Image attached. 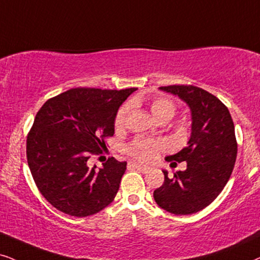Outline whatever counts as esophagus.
<instances>
[{"label": "esophagus", "instance_id": "obj_1", "mask_svg": "<svg viewBox=\"0 0 260 260\" xmlns=\"http://www.w3.org/2000/svg\"><path fill=\"white\" fill-rule=\"evenodd\" d=\"M129 167H133V168H136L140 172H142V173H148L149 172L150 168L149 167H146V166H142V165L137 164V162H129Z\"/></svg>", "mask_w": 260, "mask_h": 260}]
</instances>
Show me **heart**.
<instances>
[{
	"label": "heart",
	"mask_w": 260,
	"mask_h": 260,
	"mask_svg": "<svg viewBox=\"0 0 260 260\" xmlns=\"http://www.w3.org/2000/svg\"><path fill=\"white\" fill-rule=\"evenodd\" d=\"M129 111L130 104H125L118 110L116 118H114L116 129H122L124 126ZM150 111L159 122H168L174 117L175 112H177V107H175L173 101L167 99V98H155L150 101ZM165 148H166V144L162 141L137 137L129 143V146L126 147V151L134 159L141 161V162L149 164L156 159L157 154Z\"/></svg>",
	"instance_id": "heart-1"
}]
</instances>
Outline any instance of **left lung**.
<instances>
[{"mask_svg":"<svg viewBox=\"0 0 260 260\" xmlns=\"http://www.w3.org/2000/svg\"><path fill=\"white\" fill-rule=\"evenodd\" d=\"M179 96L191 110V136L187 147L167 156V161H186L185 171L168 178L154 191V200L164 210L190 215L207 208L228 183L237 160L234 123L227 106L211 93L196 86L160 87Z\"/></svg>","mask_w":260,"mask_h":260,"instance_id":"8db88e82","label":"left lung"}]
</instances>
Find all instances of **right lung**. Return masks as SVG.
<instances>
[{"label": "right lung", "mask_w": 260, "mask_h": 260, "mask_svg": "<svg viewBox=\"0 0 260 260\" xmlns=\"http://www.w3.org/2000/svg\"><path fill=\"white\" fill-rule=\"evenodd\" d=\"M136 89L79 87L40 107L27 135V162L40 193L57 210L86 217L112 203L126 162L110 157L96 170L87 161L106 148L118 109Z\"/></svg>", "instance_id": "add662e5"}]
</instances>
